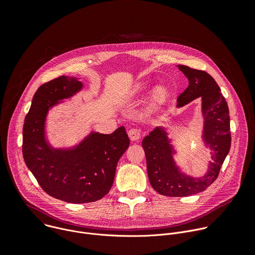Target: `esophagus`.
Here are the masks:
<instances>
[{"label":"esophagus","mask_w":255,"mask_h":255,"mask_svg":"<svg viewBox=\"0 0 255 255\" xmlns=\"http://www.w3.org/2000/svg\"><path fill=\"white\" fill-rule=\"evenodd\" d=\"M128 136L131 141H137L140 138V130L136 128H131L128 131Z\"/></svg>","instance_id":"esophagus-1"}]
</instances>
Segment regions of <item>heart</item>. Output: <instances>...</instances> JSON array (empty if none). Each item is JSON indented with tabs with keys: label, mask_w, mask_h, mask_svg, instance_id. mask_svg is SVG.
<instances>
[{
	"label": "heart",
	"mask_w": 255,
	"mask_h": 255,
	"mask_svg": "<svg viewBox=\"0 0 255 255\" xmlns=\"http://www.w3.org/2000/svg\"><path fill=\"white\" fill-rule=\"evenodd\" d=\"M147 90V84L146 83H140L138 84L134 90L132 91V95L133 96H137V95H140V94H143L145 91ZM167 95V90L165 87L163 86H157L152 94H151V100L154 102V103H158L160 101H162Z\"/></svg>",
	"instance_id": "b5f03b06"
}]
</instances>
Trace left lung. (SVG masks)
<instances>
[{"label":"left lung","mask_w":255,"mask_h":255,"mask_svg":"<svg viewBox=\"0 0 255 255\" xmlns=\"http://www.w3.org/2000/svg\"><path fill=\"white\" fill-rule=\"evenodd\" d=\"M178 69L189 80V87L177 98V108L201 99L204 118L202 140L211 151L213 161L208 163L202 176H193L181 169L174 160L177 150L169 137L168 128L156 126L142 140L146 156L147 174L151 187L167 197H187L206 190L217 178L231 146L228 105L219 86L206 71L178 64Z\"/></svg>","instance_id":"left-lung-1"}]
</instances>
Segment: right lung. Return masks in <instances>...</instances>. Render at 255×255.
I'll use <instances>...</instances> for the list:
<instances>
[{
	"mask_svg": "<svg viewBox=\"0 0 255 255\" xmlns=\"http://www.w3.org/2000/svg\"><path fill=\"white\" fill-rule=\"evenodd\" d=\"M85 85L61 76L36 91L23 127V157L38 184L49 196L74 204L91 203L113 186L116 167L130 141L123 126L111 134L91 130L77 143L54 146L47 133L53 108L69 102Z\"/></svg>",
	"mask_w": 255,
	"mask_h": 255,
	"instance_id": "1",
	"label": "right lung"
}]
</instances>
